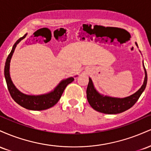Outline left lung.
Here are the masks:
<instances>
[{
    "label": "left lung",
    "mask_w": 151,
    "mask_h": 151,
    "mask_svg": "<svg viewBox=\"0 0 151 151\" xmlns=\"http://www.w3.org/2000/svg\"><path fill=\"white\" fill-rule=\"evenodd\" d=\"M136 46L138 45L136 42ZM145 70V79L143 84L136 93L125 98H115L111 96H104L96 91L93 86L92 80L89 78V84L86 89V98L88 102L94 110L99 112L107 114H116L125 111L133 106L142 93L143 92L147 84V72L143 65Z\"/></svg>",
    "instance_id": "8db88e82"
}]
</instances>
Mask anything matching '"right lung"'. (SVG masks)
<instances>
[{
  "label": "right lung",
  "instance_id": "obj_1",
  "mask_svg": "<svg viewBox=\"0 0 151 151\" xmlns=\"http://www.w3.org/2000/svg\"><path fill=\"white\" fill-rule=\"evenodd\" d=\"M26 35H27V33L23 37H20L16 41V42L15 43L13 48H12L11 52L7 58L4 68V75L5 78H6L7 86H8V89L9 91L11 97L13 99V100L17 104H18L21 106L29 109V110H45V109L51 108L58 103L60 99L61 98L62 93H63L66 86L69 84H70L71 82H72L74 80V77H70L64 79V80L60 81V84L55 88L53 91L48 93H45V94L36 95L35 96V95H27L20 92L13 84L11 78L10 77V62L17 45L22 39H24L26 37Z\"/></svg>",
  "mask_w": 151,
  "mask_h": 151
}]
</instances>
